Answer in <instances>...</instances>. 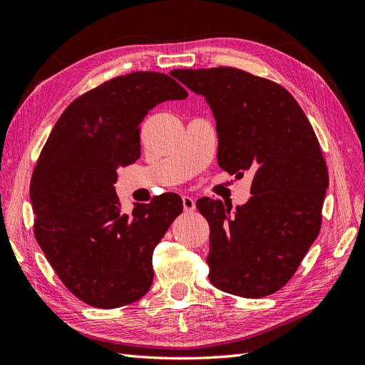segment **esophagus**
<instances>
[{
    "label": "esophagus",
    "instance_id": "34e87169",
    "mask_svg": "<svg viewBox=\"0 0 365 365\" xmlns=\"http://www.w3.org/2000/svg\"><path fill=\"white\" fill-rule=\"evenodd\" d=\"M182 207H184V212H187V213L193 212V210H195V201H193V197H190V196H182Z\"/></svg>",
    "mask_w": 365,
    "mask_h": 365
}]
</instances>
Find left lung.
<instances>
[{
    "mask_svg": "<svg viewBox=\"0 0 365 365\" xmlns=\"http://www.w3.org/2000/svg\"><path fill=\"white\" fill-rule=\"evenodd\" d=\"M202 94L216 118L217 164L242 178L251 197L235 212L204 197L210 225L208 279L217 289L260 298L282 289L317 239L329 172L314 128L288 90L233 67L173 70Z\"/></svg>",
    "mask_w": 365,
    "mask_h": 365,
    "instance_id": "obj_1",
    "label": "left lung"
}]
</instances>
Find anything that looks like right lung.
I'll use <instances>...</instances> for the list:
<instances>
[{
  "mask_svg": "<svg viewBox=\"0 0 365 365\" xmlns=\"http://www.w3.org/2000/svg\"><path fill=\"white\" fill-rule=\"evenodd\" d=\"M187 96L163 73L113 77L68 105L39 153L30 182L33 233L65 288L86 304L128 306L150 288L153 250L182 201L164 193L126 213L114 184L118 168L140 158L149 109Z\"/></svg>",
  "mask_w": 365,
  "mask_h": 365,
  "instance_id": "add662e5",
  "label": "right lung"
}]
</instances>
